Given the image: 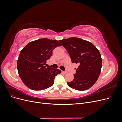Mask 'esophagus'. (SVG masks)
Listing matches in <instances>:
<instances>
[{
  "mask_svg": "<svg viewBox=\"0 0 122 122\" xmlns=\"http://www.w3.org/2000/svg\"><path fill=\"white\" fill-rule=\"evenodd\" d=\"M61 72L62 73H64V74H66L67 73V71H61Z\"/></svg>",
  "mask_w": 122,
  "mask_h": 122,
  "instance_id": "obj_1",
  "label": "esophagus"
}]
</instances>
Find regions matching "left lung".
<instances>
[{
  "instance_id": "8db88e82",
  "label": "left lung",
  "mask_w": 122,
  "mask_h": 122,
  "mask_svg": "<svg viewBox=\"0 0 122 122\" xmlns=\"http://www.w3.org/2000/svg\"><path fill=\"white\" fill-rule=\"evenodd\" d=\"M59 41L67 50L73 63L79 65L74 78L68 82V85L78 91L90 88L96 82L101 72L102 60L99 51L91 42L78 38Z\"/></svg>"
}]
</instances>
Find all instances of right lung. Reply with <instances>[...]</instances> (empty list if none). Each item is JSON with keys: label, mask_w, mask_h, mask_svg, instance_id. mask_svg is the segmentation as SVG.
Wrapping results in <instances>:
<instances>
[{"label": "right lung", "mask_w": 122, "mask_h": 122, "mask_svg": "<svg viewBox=\"0 0 122 122\" xmlns=\"http://www.w3.org/2000/svg\"><path fill=\"white\" fill-rule=\"evenodd\" d=\"M61 46L56 40L41 39L30 42L21 50L17 60V69L22 82L35 91L46 89L53 86L55 76L60 70L46 67L47 61L55 48Z\"/></svg>", "instance_id": "1"}]
</instances>
